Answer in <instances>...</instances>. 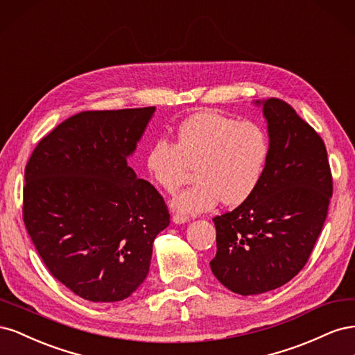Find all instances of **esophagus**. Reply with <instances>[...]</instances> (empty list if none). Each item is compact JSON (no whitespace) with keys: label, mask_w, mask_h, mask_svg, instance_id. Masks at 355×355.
Segmentation results:
<instances>
[{"label":"esophagus","mask_w":355,"mask_h":355,"mask_svg":"<svg viewBox=\"0 0 355 355\" xmlns=\"http://www.w3.org/2000/svg\"><path fill=\"white\" fill-rule=\"evenodd\" d=\"M171 220H173L175 223H185L189 220V218L187 216V214H180V213H175L173 216H171Z\"/></svg>","instance_id":"1"}]
</instances>
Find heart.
Instances as JSON below:
<instances>
[{
	"instance_id": "1",
	"label": "heart",
	"mask_w": 355,
	"mask_h": 355,
	"mask_svg": "<svg viewBox=\"0 0 355 355\" xmlns=\"http://www.w3.org/2000/svg\"><path fill=\"white\" fill-rule=\"evenodd\" d=\"M268 157L270 139L259 124L202 111L178 127L175 144L155 141L146 167L168 194L176 192L196 167L197 182L171 204L182 213H200L219 200L225 206H237L249 198L263 176Z\"/></svg>"
}]
</instances>
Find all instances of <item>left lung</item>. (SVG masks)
Returning a JSON list of instances; mask_svg holds the SVG:
<instances>
[{
    "mask_svg": "<svg viewBox=\"0 0 355 355\" xmlns=\"http://www.w3.org/2000/svg\"><path fill=\"white\" fill-rule=\"evenodd\" d=\"M270 157L259 185L239 207L214 216L211 272L231 292L259 295L306 265L327 218L333 178L321 136L292 105L263 102Z\"/></svg>",
    "mask_w": 355,
    "mask_h": 355,
    "instance_id": "obj_1",
    "label": "left lung"
}]
</instances>
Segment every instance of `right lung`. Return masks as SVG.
Returning a JSON list of instances; mask_svg holds the SVG:
<instances>
[{"instance_id":"obj_1","label":"right lung","mask_w":355,"mask_h":355,"mask_svg":"<svg viewBox=\"0 0 355 355\" xmlns=\"http://www.w3.org/2000/svg\"><path fill=\"white\" fill-rule=\"evenodd\" d=\"M154 111L75 114L41 139L25 167L29 237L50 274L90 302L130 296L170 223L163 196L127 163Z\"/></svg>"}]
</instances>
